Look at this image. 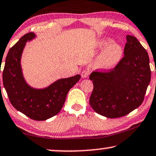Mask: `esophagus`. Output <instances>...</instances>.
Listing matches in <instances>:
<instances>
[{
    "mask_svg": "<svg viewBox=\"0 0 156 156\" xmlns=\"http://www.w3.org/2000/svg\"><path fill=\"white\" fill-rule=\"evenodd\" d=\"M89 75H90V71L87 69L83 70L82 72V74H81V76H82V78L88 77Z\"/></svg>",
    "mask_w": 156,
    "mask_h": 156,
    "instance_id": "obj_1",
    "label": "esophagus"
}]
</instances>
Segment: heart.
<instances>
[{
    "label": "heart",
    "mask_w": 156,
    "mask_h": 156,
    "mask_svg": "<svg viewBox=\"0 0 156 156\" xmlns=\"http://www.w3.org/2000/svg\"><path fill=\"white\" fill-rule=\"evenodd\" d=\"M101 47L108 46L105 49L98 59V63L103 69H110L118 62L122 56V48L118 44L112 42V40L106 38L100 43Z\"/></svg>",
    "instance_id": "heart-1"
}]
</instances>
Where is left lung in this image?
<instances>
[{
  "instance_id": "obj_1",
  "label": "left lung",
  "mask_w": 156,
  "mask_h": 156,
  "mask_svg": "<svg viewBox=\"0 0 156 156\" xmlns=\"http://www.w3.org/2000/svg\"><path fill=\"white\" fill-rule=\"evenodd\" d=\"M126 38L124 56L116 66L90 76L94 85L90 104L97 113L108 118H120L138 108L151 82L147 52L134 36Z\"/></svg>"
}]
</instances>
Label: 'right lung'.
<instances>
[{
    "label": "right lung",
    "mask_w": 156,
    "mask_h": 156,
    "mask_svg": "<svg viewBox=\"0 0 156 156\" xmlns=\"http://www.w3.org/2000/svg\"><path fill=\"white\" fill-rule=\"evenodd\" d=\"M35 37V34L32 32L26 34L10 48L3 71V82L14 108L32 120L41 121L60 112L69 91L80 80L81 76L76 74L60 79L44 89L29 85L23 77L21 59L26 43Z\"/></svg>",
    "instance_id": "obj_1"
}]
</instances>
